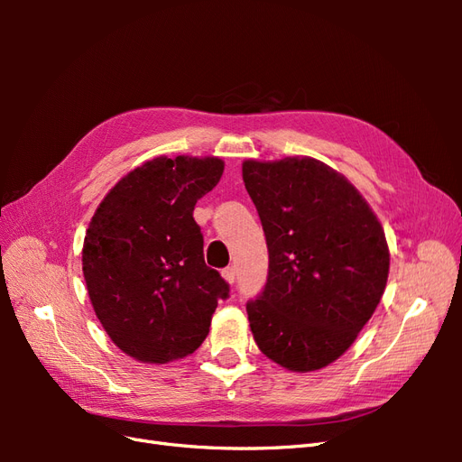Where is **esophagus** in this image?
I'll list each match as a JSON object with an SVG mask.
<instances>
[{"label":"esophagus","mask_w":462,"mask_h":462,"mask_svg":"<svg viewBox=\"0 0 462 462\" xmlns=\"http://www.w3.org/2000/svg\"><path fill=\"white\" fill-rule=\"evenodd\" d=\"M221 277L226 279L227 283H235V279H236V270H235V268H226V270H221Z\"/></svg>","instance_id":"obj_1"}]
</instances>
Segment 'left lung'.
Returning <instances> with one entry per match:
<instances>
[{"label": "left lung", "mask_w": 462, "mask_h": 462, "mask_svg": "<svg viewBox=\"0 0 462 462\" xmlns=\"http://www.w3.org/2000/svg\"><path fill=\"white\" fill-rule=\"evenodd\" d=\"M243 180L270 253L246 302L260 351L291 372L337 360L380 304L389 273L382 223L348 180L314 158L246 160Z\"/></svg>", "instance_id": "8db88e82"}]
</instances>
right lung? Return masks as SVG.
I'll return each instance as SVG.
<instances>
[{"mask_svg": "<svg viewBox=\"0 0 462 462\" xmlns=\"http://www.w3.org/2000/svg\"><path fill=\"white\" fill-rule=\"evenodd\" d=\"M219 158H153L97 206L82 273L102 328L125 355L165 365L206 339L229 285L204 262L192 212L221 179Z\"/></svg>", "mask_w": 462, "mask_h": 462, "instance_id": "add662e5", "label": "right lung"}]
</instances>
